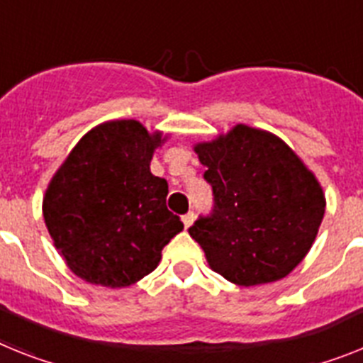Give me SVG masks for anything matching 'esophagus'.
<instances>
[{
    "label": "esophagus",
    "instance_id": "obj_1",
    "mask_svg": "<svg viewBox=\"0 0 363 363\" xmlns=\"http://www.w3.org/2000/svg\"><path fill=\"white\" fill-rule=\"evenodd\" d=\"M194 218H196V216H194V212H188V214L182 216V223H184V228L191 227V223H194Z\"/></svg>",
    "mask_w": 363,
    "mask_h": 363
}]
</instances>
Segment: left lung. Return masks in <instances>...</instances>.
Returning a JSON list of instances; mask_svg holds the SVG:
<instances>
[{"mask_svg": "<svg viewBox=\"0 0 363 363\" xmlns=\"http://www.w3.org/2000/svg\"><path fill=\"white\" fill-rule=\"evenodd\" d=\"M214 191V210L188 233L208 266L238 286L290 275L308 255L325 194L294 149L273 133L238 123L194 145Z\"/></svg>", "mask_w": 363, "mask_h": 363, "instance_id": "8db88e82", "label": "left lung"}]
</instances>
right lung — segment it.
<instances>
[{
	"label": "right lung",
	"mask_w": 363,
	"mask_h": 363,
	"mask_svg": "<svg viewBox=\"0 0 363 363\" xmlns=\"http://www.w3.org/2000/svg\"><path fill=\"white\" fill-rule=\"evenodd\" d=\"M166 140L136 120L105 121L57 169L42 212L55 247L79 279L106 288L135 284L184 228L166 206V179L149 169Z\"/></svg>",
	"instance_id": "1"
}]
</instances>
